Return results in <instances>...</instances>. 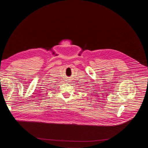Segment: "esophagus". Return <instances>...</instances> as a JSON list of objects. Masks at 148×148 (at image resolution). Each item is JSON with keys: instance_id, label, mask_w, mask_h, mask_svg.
Returning <instances> with one entry per match:
<instances>
[{"instance_id": "34e87169", "label": "esophagus", "mask_w": 148, "mask_h": 148, "mask_svg": "<svg viewBox=\"0 0 148 148\" xmlns=\"http://www.w3.org/2000/svg\"><path fill=\"white\" fill-rule=\"evenodd\" d=\"M70 78H67V80H68V82H70V81H69V80H70Z\"/></svg>"}]
</instances>
